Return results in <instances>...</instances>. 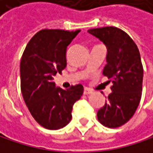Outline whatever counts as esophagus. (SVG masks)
I'll return each instance as SVG.
<instances>
[{"instance_id":"1","label":"esophagus","mask_w":153,"mask_h":153,"mask_svg":"<svg viewBox=\"0 0 153 153\" xmlns=\"http://www.w3.org/2000/svg\"><path fill=\"white\" fill-rule=\"evenodd\" d=\"M91 93H92V91L89 90V89H88V88H85V89H84V95H89V94H91Z\"/></svg>"}]
</instances>
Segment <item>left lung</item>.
<instances>
[{
    "instance_id": "8db88e82",
    "label": "left lung",
    "mask_w": 153,
    "mask_h": 153,
    "mask_svg": "<svg viewBox=\"0 0 153 153\" xmlns=\"http://www.w3.org/2000/svg\"><path fill=\"white\" fill-rule=\"evenodd\" d=\"M108 49L103 75L112 82V92L98 109V121L108 128H119L132 118L142 91L143 66L139 49L127 33L114 26L89 29Z\"/></svg>"
}]
</instances>
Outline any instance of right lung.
<instances>
[{"mask_svg":"<svg viewBox=\"0 0 153 153\" xmlns=\"http://www.w3.org/2000/svg\"><path fill=\"white\" fill-rule=\"evenodd\" d=\"M79 32L43 29L33 36L22 56V94L33 118L45 128L58 129L69 123L73 106L83 94L81 84L64 90L53 82V76L65 68L66 48Z\"/></svg>","mask_w":153,"mask_h":153,"instance_id":"right-lung-1","label":"right lung"}]
</instances>
